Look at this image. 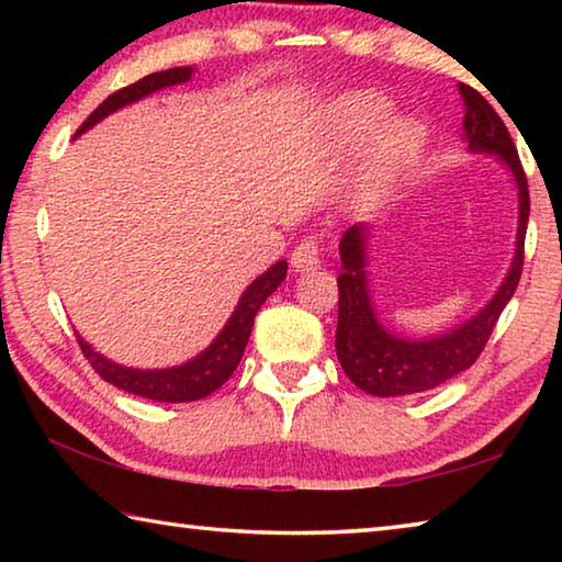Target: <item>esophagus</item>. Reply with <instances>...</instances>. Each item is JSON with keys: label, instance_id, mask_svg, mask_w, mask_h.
<instances>
[{"label": "esophagus", "instance_id": "obj_1", "mask_svg": "<svg viewBox=\"0 0 562 562\" xmlns=\"http://www.w3.org/2000/svg\"><path fill=\"white\" fill-rule=\"evenodd\" d=\"M322 262V245L317 237H304V240L292 250V268L297 272L315 270Z\"/></svg>", "mask_w": 562, "mask_h": 562}]
</instances>
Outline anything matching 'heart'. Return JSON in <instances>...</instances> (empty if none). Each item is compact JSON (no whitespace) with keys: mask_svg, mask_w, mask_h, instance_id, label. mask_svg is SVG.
<instances>
[{"mask_svg":"<svg viewBox=\"0 0 562 562\" xmlns=\"http://www.w3.org/2000/svg\"><path fill=\"white\" fill-rule=\"evenodd\" d=\"M389 116V106L384 99L376 93H359V97L347 99L337 109V126L349 138H367L382 126ZM418 148H422V131L414 126H396L386 131L382 138V148H379V176L369 188V195H379L389 178H392L398 168L406 166L408 160L416 158Z\"/></svg>","mask_w":562,"mask_h":562,"instance_id":"obj_1","label":"heart"}]
</instances>
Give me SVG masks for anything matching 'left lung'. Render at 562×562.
Masks as SVG:
<instances>
[{
  "label": "left lung",
  "mask_w": 562,
  "mask_h": 562,
  "mask_svg": "<svg viewBox=\"0 0 562 562\" xmlns=\"http://www.w3.org/2000/svg\"><path fill=\"white\" fill-rule=\"evenodd\" d=\"M461 97L465 101L463 128L465 136H469V146L473 150H488V154L501 156L516 176L520 193L516 258H513L508 278L501 284L496 297L465 325L436 339H398L379 325L372 302H369L364 274V227H349L339 245L341 274L337 278L339 317L335 347L341 369L367 394L404 396L426 392V389L449 382L451 376L473 367L481 351L486 349V341L493 327H496L503 307L518 288L530 215L526 170L520 166L518 148L513 144L506 123L501 121L496 109L465 83H461Z\"/></svg>",
  "instance_id": "1"
}]
</instances>
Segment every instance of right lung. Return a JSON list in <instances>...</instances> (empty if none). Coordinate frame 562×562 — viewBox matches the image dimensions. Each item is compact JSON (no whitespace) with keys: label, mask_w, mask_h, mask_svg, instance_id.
I'll list each match as a JSON object with an SVG mask.
<instances>
[{"label":"right lung","mask_w":562,"mask_h":562,"mask_svg":"<svg viewBox=\"0 0 562 562\" xmlns=\"http://www.w3.org/2000/svg\"><path fill=\"white\" fill-rule=\"evenodd\" d=\"M190 74H193L190 66H176V69H168V71L148 74L140 81L131 83V87L119 89L116 93H111V97L103 101L87 121L81 123L79 131H76V136L91 128L93 123H99L103 116H109V113L126 106V103L144 99L148 93H154L164 87H176V83L188 81ZM284 274H288V262L284 260L272 265L268 272L260 274V278L245 290V294L233 312V317L227 319V325L223 327V331L217 335L213 345L207 347L201 357L188 361V364H180L173 369H160V372L158 369H154V372H148L146 369L144 372V369L119 367L113 364V361L103 359L99 351H93L81 337H79V347L83 351V357L89 359V364L93 367V372H97L103 382L119 386L123 392L154 398V402H170V404L195 402V398L213 394L215 389H221L227 379H231L235 367L240 364L247 339H250L255 315H258L262 302L280 288Z\"/></svg>","instance_id":"add662e5"}]
</instances>
